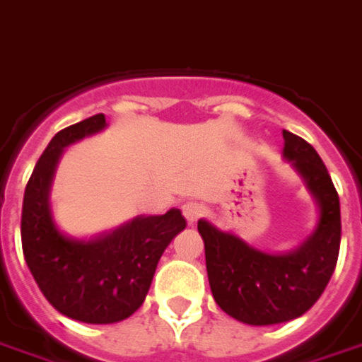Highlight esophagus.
I'll list each match as a JSON object with an SVG mask.
<instances>
[{"label": "esophagus", "mask_w": 362, "mask_h": 362, "mask_svg": "<svg viewBox=\"0 0 362 362\" xmlns=\"http://www.w3.org/2000/svg\"><path fill=\"white\" fill-rule=\"evenodd\" d=\"M182 214L189 225H194L199 217L204 216V206L198 202H186V204H182Z\"/></svg>", "instance_id": "34e87169"}]
</instances>
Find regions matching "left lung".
<instances>
[{
  "label": "left lung",
  "mask_w": 362,
  "mask_h": 362,
  "mask_svg": "<svg viewBox=\"0 0 362 362\" xmlns=\"http://www.w3.org/2000/svg\"><path fill=\"white\" fill-rule=\"evenodd\" d=\"M282 155L304 178L320 207L313 233L294 251L274 255L206 219L198 221L214 300L227 315L247 325L290 322L308 312L323 294L339 257V196L329 173L304 139L290 131H282Z\"/></svg>",
  "instance_id": "left-lung-1"
}]
</instances>
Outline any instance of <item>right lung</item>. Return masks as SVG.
Listing matches in <instances>:
<instances>
[{"instance_id": "right-lung-1", "label": "right lung", "mask_w": 362, "mask_h": 362, "mask_svg": "<svg viewBox=\"0 0 362 362\" xmlns=\"http://www.w3.org/2000/svg\"><path fill=\"white\" fill-rule=\"evenodd\" d=\"M105 127L98 113L52 137L25 188L21 243L27 267L54 310L84 323H115L135 313L164 249L186 227L180 209L135 217L90 241L64 235L50 211V184L64 146Z\"/></svg>"}]
</instances>
